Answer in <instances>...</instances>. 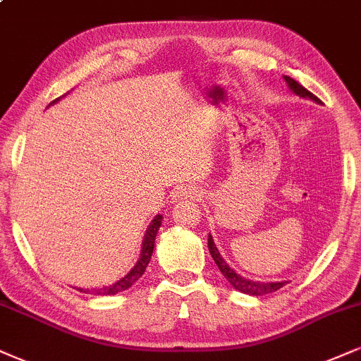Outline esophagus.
I'll list each match as a JSON object with an SVG mask.
<instances>
[{"instance_id":"1","label":"esophagus","mask_w":361,"mask_h":361,"mask_svg":"<svg viewBox=\"0 0 361 361\" xmlns=\"http://www.w3.org/2000/svg\"><path fill=\"white\" fill-rule=\"evenodd\" d=\"M197 190L194 189H182L176 194V201H182V199H197Z\"/></svg>"}]
</instances>
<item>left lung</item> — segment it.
<instances>
[{
  "label": "left lung",
  "instance_id": "1",
  "mask_svg": "<svg viewBox=\"0 0 361 361\" xmlns=\"http://www.w3.org/2000/svg\"><path fill=\"white\" fill-rule=\"evenodd\" d=\"M284 82L288 83L289 90H291L293 93H296V95H300L301 99H310L313 102H317V104H322V100L318 99V97H314L313 93L306 90V88L303 85H300V83L296 82V80L289 78L284 75ZM207 246H209V252H211L212 259H214V262L217 264V268L221 269V273L224 274V278L228 279V281L233 284V286L238 289V291L244 293V295H251V296H262V295H269V293H274L278 291L279 288H283L284 284H286L288 281H273V283H262V281H252V279H247L244 278V276L238 274L235 271L231 268V266L228 264V262L224 261V257L221 256L219 249L216 247L214 244V239H212V235L209 234L207 238Z\"/></svg>",
  "mask_w": 361,
  "mask_h": 361
}]
</instances>
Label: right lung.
Instances as JSON below:
<instances>
[{
  "label": "right lung",
  "mask_w": 361,
  "mask_h": 361,
  "mask_svg": "<svg viewBox=\"0 0 361 361\" xmlns=\"http://www.w3.org/2000/svg\"><path fill=\"white\" fill-rule=\"evenodd\" d=\"M61 99V97H60ZM53 100L50 105L56 104L58 100ZM48 105V106H50ZM164 217L157 214L152 219V222L149 224V228H147V233L144 235V241H142V249H140V256H139V261L135 262V266L128 271V273L123 276V278H120L118 281H115L112 284H109V286H102V288H77L80 293H87V295H93V296H112V295H117V293H122L126 291L132 286L133 283L139 281V278H142V274L145 273V268L147 264H149L150 257H152V251H154V244H155V235L159 233V228H160V222H162Z\"/></svg>",
  "instance_id": "1"
}]
</instances>
